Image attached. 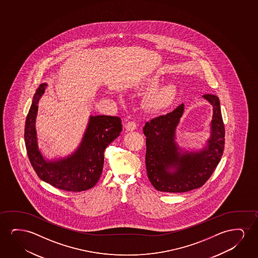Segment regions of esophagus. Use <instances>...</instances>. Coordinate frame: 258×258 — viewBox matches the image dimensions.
Returning <instances> with one entry per match:
<instances>
[{"label": "esophagus", "mask_w": 258, "mask_h": 258, "mask_svg": "<svg viewBox=\"0 0 258 258\" xmlns=\"http://www.w3.org/2000/svg\"><path fill=\"white\" fill-rule=\"evenodd\" d=\"M125 128L127 131H133L137 128V124L135 121H127L126 125H125Z\"/></svg>", "instance_id": "obj_1"}]
</instances>
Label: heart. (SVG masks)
<instances>
[{"mask_svg": "<svg viewBox=\"0 0 258 258\" xmlns=\"http://www.w3.org/2000/svg\"><path fill=\"white\" fill-rule=\"evenodd\" d=\"M163 81L164 78L160 75L155 73L143 77L137 84V88L138 90H151L145 95L144 102L145 107L152 112H160L166 109L173 104V100L176 98L178 93L176 85L174 84H168L159 86ZM157 86H158V88L156 87Z\"/></svg>", "mask_w": 258, "mask_h": 258, "instance_id": "1", "label": "heart"}]
</instances>
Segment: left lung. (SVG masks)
Segmentation results:
<instances>
[{"label":"left lung","mask_w":258,"mask_h":258,"mask_svg":"<svg viewBox=\"0 0 258 258\" xmlns=\"http://www.w3.org/2000/svg\"><path fill=\"white\" fill-rule=\"evenodd\" d=\"M203 97L213 106V115L211 138L201 151L181 152L174 141L183 104L166 115L147 121L143 128L146 137L147 175L157 190L183 193L198 188L208 180L219 165L225 147V127L219 99L212 94Z\"/></svg>","instance_id":"8db88e82"}]
</instances>
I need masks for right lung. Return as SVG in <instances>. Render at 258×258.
Instances as JSON below:
<instances>
[{
    "label": "right lung",
    "instance_id": "1",
    "mask_svg": "<svg viewBox=\"0 0 258 258\" xmlns=\"http://www.w3.org/2000/svg\"><path fill=\"white\" fill-rule=\"evenodd\" d=\"M46 84L36 90L25 126V147L29 160L41 180L62 190L81 192L92 188L102 173L104 152L122 130L120 117H90L81 144L74 153L64 159L48 161L43 158L37 144L35 120L38 103Z\"/></svg>",
    "mask_w": 258,
    "mask_h": 258
}]
</instances>
